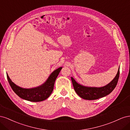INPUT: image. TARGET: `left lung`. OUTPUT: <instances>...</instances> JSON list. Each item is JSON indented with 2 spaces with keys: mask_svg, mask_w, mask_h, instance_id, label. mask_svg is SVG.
I'll list each match as a JSON object with an SVG mask.
<instances>
[{
  "mask_svg": "<svg viewBox=\"0 0 130 130\" xmlns=\"http://www.w3.org/2000/svg\"><path fill=\"white\" fill-rule=\"evenodd\" d=\"M119 77V68L114 79L104 87H91L81 85L71 77L72 81L75 91L81 98L86 100H96L104 97L111 93L116 87Z\"/></svg>",
  "mask_w": 130,
  "mask_h": 130,
  "instance_id": "left-lung-1",
  "label": "left lung"
}]
</instances>
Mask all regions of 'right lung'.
I'll use <instances>...</instances> for the list:
<instances>
[{"instance_id":"add662e5","label":"right lung","mask_w":130,"mask_h":130,"mask_svg":"<svg viewBox=\"0 0 130 130\" xmlns=\"http://www.w3.org/2000/svg\"><path fill=\"white\" fill-rule=\"evenodd\" d=\"M62 67L56 69L50 75L48 79L39 87L33 88H23L19 87L11 81L6 74L7 80L11 87L17 95L23 99L32 102H39L46 99L52 94L54 89L55 81Z\"/></svg>"}]
</instances>
